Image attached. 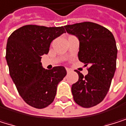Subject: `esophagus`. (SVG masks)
<instances>
[{"label":"esophagus","instance_id":"esophagus-1","mask_svg":"<svg viewBox=\"0 0 126 126\" xmlns=\"http://www.w3.org/2000/svg\"><path fill=\"white\" fill-rule=\"evenodd\" d=\"M66 71H67V73H69V72L71 71V69H69V68H66Z\"/></svg>","mask_w":126,"mask_h":126}]
</instances>
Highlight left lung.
Listing matches in <instances>:
<instances>
[{"label":"left lung","mask_w":126,"mask_h":126,"mask_svg":"<svg viewBox=\"0 0 126 126\" xmlns=\"http://www.w3.org/2000/svg\"><path fill=\"white\" fill-rule=\"evenodd\" d=\"M79 40V60L85 64L88 74L76 71L79 79L71 91L74 101L89 108L101 103L108 94L116 67L117 48L110 31L98 24L84 22L64 26Z\"/></svg>","instance_id":"left-lung-1"}]
</instances>
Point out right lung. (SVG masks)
Here are the masks:
<instances>
[{
  "instance_id": "add662e5",
  "label": "right lung",
  "mask_w": 126,
  "mask_h": 126,
  "mask_svg": "<svg viewBox=\"0 0 126 126\" xmlns=\"http://www.w3.org/2000/svg\"><path fill=\"white\" fill-rule=\"evenodd\" d=\"M64 32L63 26L28 25L14 31L7 40L6 59L10 75L20 96L33 108L43 109L51 104L59 83L67 74L63 66L46 70L40 62L51 42Z\"/></svg>"
}]
</instances>
